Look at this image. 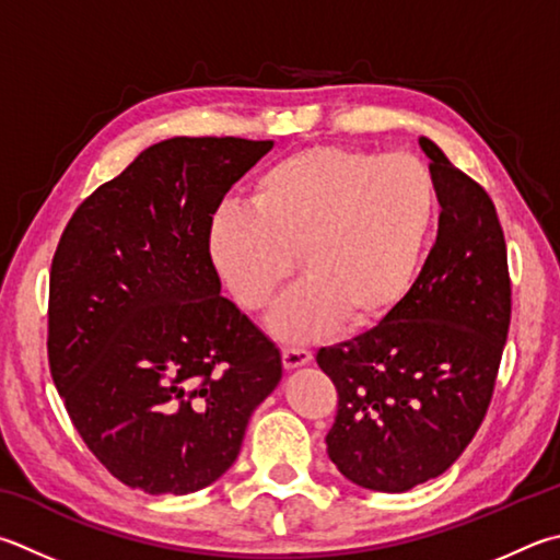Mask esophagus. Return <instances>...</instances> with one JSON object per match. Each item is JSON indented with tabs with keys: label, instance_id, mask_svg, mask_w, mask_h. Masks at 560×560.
Returning a JSON list of instances; mask_svg holds the SVG:
<instances>
[{
	"label": "esophagus",
	"instance_id": "obj_1",
	"mask_svg": "<svg viewBox=\"0 0 560 560\" xmlns=\"http://www.w3.org/2000/svg\"><path fill=\"white\" fill-rule=\"evenodd\" d=\"M281 360L287 370H296V368H303V364H308L313 360V354L303 348H283Z\"/></svg>",
	"mask_w": 560,
	"mask_h": 560
}]
</instances>
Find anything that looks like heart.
Segmentation results:
<instances>
[{
  "mask_svg": "<svg viewBox=\"0 0 560 560\" xmlns=\"http://www.w3.org/2000/svg\"><path fill=\"white\" fill-rule=\"evenodd\" d=\"M252 206H222L208 252L242 308L267 311L299 269L306 281L273 313L283 340H313L335 323L370 325L411 289L435 190L409 154L311 147L264 168Z\"/></svg>",
  "mask_w": 560,
  "mask_h": 560,
  "instance_id": "1",
  "label": "heart"
}]
</instances>
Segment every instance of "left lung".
<instances>
[{"instance_id": "8db88e82", "label": "left lung", "mask_w": 560, "mask_h": 560, "mask_svg": "<svg viewBox=\"0 0 560 560\" xmlns=\"http://www.w3.org/2000/svg\"><path fill=\"white\" fill-rule=\"evenodd\" d=\"M419 144L441 202L419 279L372 330L315 354L338 389L330 460L374 492L411 490L460 457L490 406L512 315L494 202L431 139Z\"/></svg>"}]
</instances>
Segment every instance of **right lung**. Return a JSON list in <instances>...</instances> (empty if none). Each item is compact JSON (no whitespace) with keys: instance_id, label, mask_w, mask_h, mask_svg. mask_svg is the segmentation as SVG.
<instances>
[{"instance_id":"add662e5","label":"right lung","mask_w":560,"mask_h":560,"mask_svg":"<svg viewBox=\"0 0 560 560\" xmlns=\"http://www.w3.org/2000/svg\"><path fill=\"white\" fill-rule=\"evenodd\" d=\"M273 141L174 137L80 202L50 264L48 364L80 439L119 482L198 492L237 460L281 352L208 252L225 192Z\"/></svg>"}]
</instances>
